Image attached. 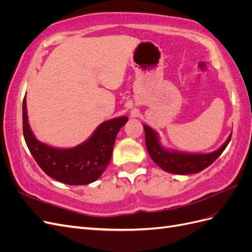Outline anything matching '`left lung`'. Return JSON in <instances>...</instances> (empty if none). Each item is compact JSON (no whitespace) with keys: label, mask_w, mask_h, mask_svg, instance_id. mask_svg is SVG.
<instances>
[{"label":"left lung","mask_w":252,"mask_h":252,"mask_svg":"<svg viewBox=\"0 0 252 252\" xmlns=\"http://www.w3.org/2000/svg\"><path fill=\"white\" fill-rule=\"evenodd\" d=\"M145 130V143L148 154L154 162L167 172L174 174H192L207 168L222 155L229 144L231 134L218 150L210 154H189L172 149H166L159 142V136L151 127L143 124Z\"/></svg>","instance_id":"1"}]
</instances>
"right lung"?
I'll use <instances>...</instances> for the list:
<instances>
[{
    "instance_id": "obj_1",
    "label": "right lung",
    "mask_w": 252,
    "mask_h": 252,
    "mask_svg": "<svg viewBox=\"0 0 252 252\" xmlns=\"http://www.w3.org/2000/svg\"><path fill=\"white\" fill-rule=\"evenodd\" d=\"M127 117L103 122L89 138L71 148L52 147L37 140L29 126L26 96L23 100V133L27 147L41 169L61 183L87 185L101 177L109 164L117 134Z\"/></svg>"
}]
</instances>
